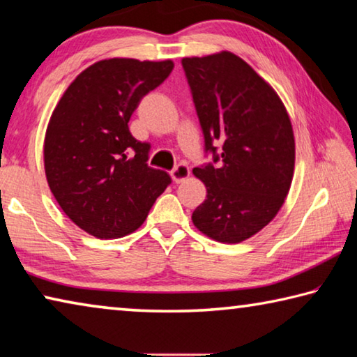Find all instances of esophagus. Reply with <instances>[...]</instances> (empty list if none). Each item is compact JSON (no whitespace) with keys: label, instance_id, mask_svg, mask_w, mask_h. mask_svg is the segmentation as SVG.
Wrapping results in <instances>:
<instances>
[{"label":"esophagus","instance_id":"obj_1","mask_svg":"<svg viewBox=\"0 0 357 357\" xmlns=\"http://www.w3.org/2000/svg\"><path fill=\"white\" fill-rule=\"evenodd\" d=\"M190 175V167L185 165V162H180V165L175 166L171 171V177L175 183L183 182V180Z\"/></svg>","mask_w":357,"mask_h":357}]
</instances>
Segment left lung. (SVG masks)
Wrapping results in <instances>:
<instances>
[{
    "instance_id": "8db88e82",
    "label": "left lung",
    "mask_w": 357,
    "mask_h": 357,
    "mask_svg": "<svg viewBox=\"0 0 357 357\" xmlns=\"http://www.w3.org/2000/svg\"><path fill=\"white\" fill-rule=\"evenodd\" d=\"M182 66L204 153L212 155L192 169L207 188L192 223L218 242H242L283 206L294 172L293 126L272 86L231 52L183 58Z\"/></svg>"
}]
</instances>
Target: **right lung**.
Wrapping results in <instances>:
<instances>
[{
    "label": "right lung",
    "instance_id": "add662e5",
    "mask_svg": "<svg viewBox=\"0 0 357 357\" xmlns=\"http://www.w3.org/2000/svg\"><path fill=\"white\" fill-rule=\"evenodd\" d=\"M174 63L112 58L77 75L52 114L44 142L47 182L63 212L98 238L126 236L144 223L171 185L147 165L150 144L130 132L140 99Z\"/></svg>",
    "mask_w": 357,
    "mask_h": 357
}]
</instances>
